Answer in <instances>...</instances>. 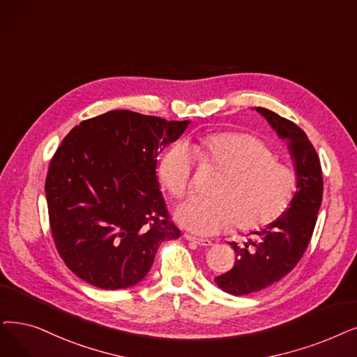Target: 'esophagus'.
<instances>
[{
    "mask_svg": "<svg viewBox=\"0 0 357 357\" xmlns=\"http://www.w3.org/2000/svg\"><path fill=\"white\" fill-rule=\"evenodd\" d=\"M183 238L187 239V241H190V242H194V243H195V245H198V246H211V245H213V242H211L210 239L195 238V236H192V235H190V234H185V235H183Z\"/></svg>",
    "mask_w": 357,
    "mask_h": 357,
    "instance_id": "34e87169",
    "label": "esophagus"
}]
</instances>
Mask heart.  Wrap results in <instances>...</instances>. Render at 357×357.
Listing matches in <instances>:
<instances>
[{
    "mask_svg": "<svg viewBox=\"0 0 357 357\" xmlns=\"http://www.w3.org/2000/svg\"><path fill=\"white\" fill-rule=\"evenodd\" d=\"M190 149L175 143L160 159L159 176L176 199L188 195L194 181V158L203 170L220 178L211 199H188L175 217L181 226L201 236H211L231 226L248 231L264 227L280 217L296 192V176L261 138L243 132L201 137Z\"/></svg>",
    "mask_w": 357,
    "mask_h": 357,
    "instance_id": "obj_1",
    "label": "heart"
}]
</instances>
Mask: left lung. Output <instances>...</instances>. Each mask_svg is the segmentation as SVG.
I'll return each instance as SVG.
<instances>
[{
	"label": "left lung",
	"instance_id": "8db88e82",
	"mask_svg": "<svg viewBox=\"0 0 357 357\" xmlns=\"http://www.w3.org/2000/svg\"><path fill=\"white\" fill-rule=\"evenodd\" d=\"M257 111L268 121L278 137L287 140L298 190L287 210L277 220L252 231L254 238L248 239L243 246L230 242L236 254L235 266L215 277L214 282L235 296L266 289L296 267L311 242L324 191L318 153L305 131L266 107H257Z\"/></svg>",
	"mask_w": 357,
	"mask_h": 357
}]
</instances>
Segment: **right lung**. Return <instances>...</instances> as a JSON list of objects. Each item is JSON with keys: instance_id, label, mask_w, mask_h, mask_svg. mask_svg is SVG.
Wrapping results in <instances>:
<instances>
[{"instance_id": "add662e5", "label": "right lung", "mask_w": 357, "mask_h": 357, "mask_svg": "<svg viewBox=\"0 0 357 357\" xmlns=\"http://www.w3.org/2000/svg\"><path fill=\"white\" fill-rule=\"evenodd\" d=\"M188 123L109 111L80 122L56 149L45 181L50 226L59 257L86 283L106 290L134 286L151 268L159 245L181 236L156 165Z\"/></svg>"}]
</instances>
